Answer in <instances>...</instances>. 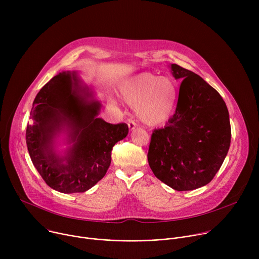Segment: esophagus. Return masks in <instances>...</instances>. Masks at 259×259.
<instances>
[{"label":"esophagus","mask_w":259,"mask_h":259,"mask_svg":"<svg viewBox=\"0 0 259 259\" xmlns=\"http://www.w3.org/2000/svg\"><path fill=\"white\" fill-rule=\"evenodd\" d=\"M128 126H129V129L130 130H133L136 128V122L134 120H128Z\"/></svg>","instance_id":"1"}]
</instances>
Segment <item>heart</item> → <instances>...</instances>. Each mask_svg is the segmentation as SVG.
<instances>
[{"instance_id":"obj_1","label":"heart","mask_w":259,"mask_h":259,"mask_svg":"<svg viewBox=\"0 0 259 259\" xmlns=\"http://www.w3.org/2000/svg\"><path fill=\"white\" fill-rule=\"evenodd\" d=\"M123 99L136 105V115L146 126L166 123L172 116L178 90L174 81L151 72H142L126 81L121 87Z\"/></svg>"}]
</instances>
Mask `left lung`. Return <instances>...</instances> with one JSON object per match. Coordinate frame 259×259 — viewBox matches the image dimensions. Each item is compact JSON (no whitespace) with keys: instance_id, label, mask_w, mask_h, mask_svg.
Listing matches in <instances>:
<instances>
[{"instance_id":"left-lung-1","label":"left lung","mask_w":259,"mask_h":259,"mask_svg":"<svg viewBox=\"0 0 259 259\" xmlns=\"http://www.w3.org/2000/svg\"><path fill=\"white\" fill-rule=\"evenodd\" d=\"M182 80L175 114L153 131L147 153L155 176L175 191L208 184L223 165L231 144L229 110L220 94L197 73L171 64Z\"/></svg>"}]
</instances>
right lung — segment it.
Returning a JSON list of instances; mask_svg holds the SVG:
<instances>
[{
    "instance_id": "add662e5",
    "label": "right lung",
    "mask_w": 259,
    "mask_h": 259,
    "mask_svg": "<svg viewBox=\"0 0 259 259\" xmlns=\"http://www.w3.org/2000/svg\"><path fill=\"white\" fill-rule=\"evenodd\" d=\"M75 75L62 72L53 77L36 94L30 110L33 124H27L25 139L31 162L53 190L84 193L105 175L114 145L129 132L125 123L109 124L96 118L100 103L87 101ZM68 124L75 141L67 165L52 152L53 135Z\"/></svg>"
}]
</instances>
